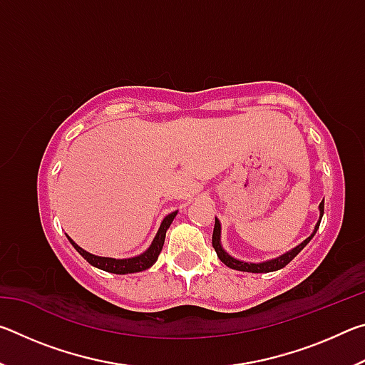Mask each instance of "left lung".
I'll list each match as a JSON object with an SVG mask.
<instances>
[{
    "label": "left lung",
    "mask_w": 365,
    "mask_h": 365,
    "mask_svg": "<svg viewBox=\"0 0 365 365\" xmlns=\"http://www.w3.org/2000/svg\"><path fill=\"white\" fill-rule=\"evenodd\" d=\"M319 211H320V217H319V222L316 228H314V232L311 233V237H307L304 242H302L301 245L296 246V248H293L292 251L285 252V255H282L279 257L275 259H270V261H265V262H259V264H255V262H245V261H238V259L232 257L228 252L222 248L220 245V222L215 219V224H214V232H212V246L215 252H217V257L220 259L222 262H224L227 267L230 269H235V270H242V272H252V274H267V272H275V270H280L285 267L287 264H289L293 261V259L299 255V252L302 251V248L311 242L314 235H316L317 228L320 225V220H322V215H324V201L320 202L319 205Z\"/></svg>",
    "instance_id": "8db88e82"
}]
</instances>
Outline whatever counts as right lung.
Wrapping results in <instances>:
<instances>
[{"instance_id": "obj_1", "label": "right lung", "mask_w": 365, "mask_h": 365, "mask_svg": "<svg viewBox=\"0 0 365 365\" xmlns=\"http://www.w3.org/2000/svg\"><path fill=\"white\" fill-rule=\"evenodd\" d=\"M175 215H177V211L169 214V215H165V219L163 220V224H160L156 237H154V240H153L151 246L143 252V255L135 256V257H128V259H114V257H101V256L90 255L88 251L82 250L77 243H73L69 237H67V238H69V242L72 243L73 248L78 251V255L82 256L83 259H86V262H90L91 265H93V267L110 272V274H120V275L135 274V272H141V270L150 269L151 265L158 261V257H159L160 251H163V246H164L165 232H168V228L170 227L172 220L175 219Z\"/></svg>"}]
</instances>
